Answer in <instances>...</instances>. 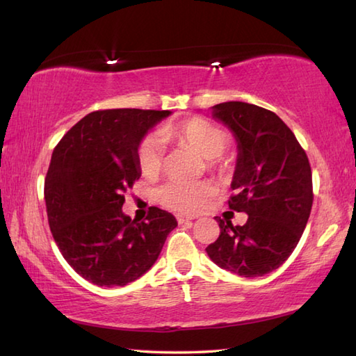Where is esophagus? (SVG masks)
<instances>
[{
	"mask_svg": "<svg viewBox=\"0 0 356 356\" xmlns=\"http://www.w3.org/2000/svg\"><path fill=\"white\" fill-rule=\"evenodd\" d=\"M176 218H177V223H179V225H184V223H188V222L191 220L190 217H185V216H177Z\"/></svg>",
	"mask_w": 356,
	"mask_h": 356,
	"instance_id": "esophagus-1",
	"label": "esophagus"
}]
</instances>
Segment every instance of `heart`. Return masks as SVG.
<instances>
[{"label": "heart", "instance_id": "heart-1", "mask_svg": "<svg viewBox=\"0 0 356 356\" xmlns=\"http://www.w3.org/2000/svg\"><path fill=\"white\" fill-rule=\"evenodd\" d=\"M161 136L166 140L182 143L207 159L209 171L223 174L231 168L229 157L223 156V151L229 142L228 134L205 119L193 118L176 125L165 127ZM136 156H138V165L143 176L154 177L162 168L163 149L161 139L157 136L143 138L139 142ZM213 195L214 188L208 182H168L157 191L159 202L180 214L199 213L207 207Z\"/></svg>", "mask_w": 356, "mask_h": 356}]
</instances>
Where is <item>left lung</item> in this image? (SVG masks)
I'll list each match as a JSON object with an SVG mask.
<instances>
[{
    "instance_id": "8db88e82",
    "label": "left lung",
    "mask_w": 356,
    "mask_h": 356,
    "mask_svg": "<svg viewBox=\"0 0 356 356\" xmlns=\"http://www.w3.org/2000/svg\"><path fill=\"white\" fill-rule=\"evenodd\" d=\"M213 118L238 143L228 205L246 213L243 226L216 217L220 236L207 248L218 266L241 277H261L280 268L298 245L314 202L306 151L274 111L231 101L213 107Z\"/></svg>"
}]
</instances>
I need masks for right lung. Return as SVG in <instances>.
Listing matches in <instances>:
<instances>
[{"instance_id":"add662e5","label":"right lung","mask_w":356,"mask_h":356,"mask_svg":"<svg viewBox=\"0 0 356 356\" xmlns=\"http://www.w3.org/2000/svg\"><path fill=\"white\" fill-rule=\"evenodd\" d=\"M168 110L93 111L53 149L44 182L51 236L67 263L97 286H125L153 266L177 220L151 207L145 220L122 213L140 177L139 142Z\"/></svg>"}]
</instances>
